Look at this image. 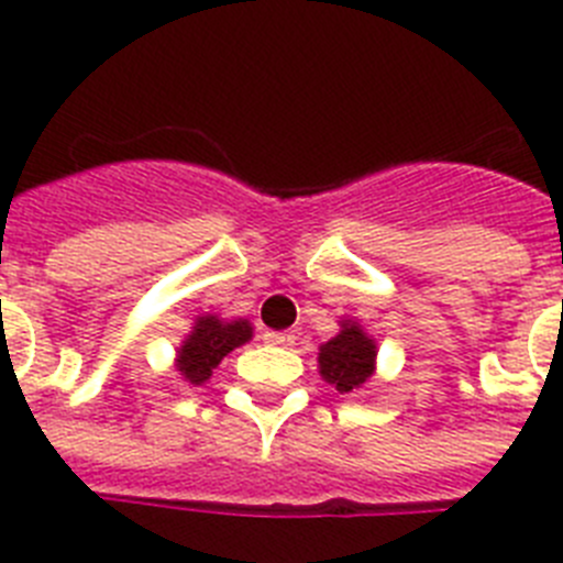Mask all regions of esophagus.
I'll return each mask as SVG.
<instances>
[{
	"label": "esophagus",
	"instance_id": "esophagus-1",
	"mask_svg": "<svg viewBox=\"0 0 563 563\" xmlns=\"http://www.w3.org/2000/svg\"><path fill=\"white\" fill-rule=\"evenodd\" d=\"M265 343L267 346H292L296 343V335L292 332H265Z\"/></svg>",
	"mask_w": 563,
	"mask_h": 563
}]
</instances>
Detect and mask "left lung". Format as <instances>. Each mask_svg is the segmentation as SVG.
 <instances>
[{
	"mask_svg": "<svg viewBox=\"0 0 563 563\" xmlns=\"http://www.w3.org/2000/svg\"><path fill=\"white\" fill-rule=\"evenodd\" d=\"M377 369V343L352 318H341V332L318 346V372L341 395L363 389Z\"/></svg>",
	"mask_w": 563,
	"mask_h": 563,
	"instance_id": "obj_1",
	"label": "left lung"
}]
</instances>
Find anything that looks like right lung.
Masks as SVG:
<instances>
[{"instance_id": "right-lung-1", "label": "right lung", "mask_w": 563, "mask_h": 563, "mask_svg": "<svg viewBox=\"0 0 563 563\" xmlns=\"http://www.w3.org/2000/svg\"><path fill=\"white\" fill-rule=\"evenodd\" d=\"M253 338V327L247 318H220V316H197L186 341L177 346L174 369L188 386H202L213 369L220 366L222 357L236 346Z\"/></svg>"}]
</instances>
